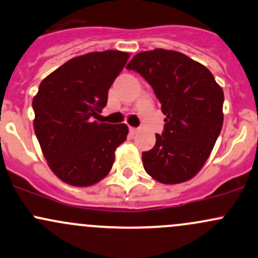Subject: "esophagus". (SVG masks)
<instances>
[{
	"instance_id": "1",
	"label": "esophagus",
	"mask_w": 258,
	"mask_h": 258,
	"mask_svg": "<svg viewBox=\"0 0 258 258\" xmlns=\"http://www.w3.org/2000/svg\"><path fill=\"white\" fill-rule=\"evenodd\" d=\"M137 131H138V130L136 128V127H130V132H131L132 135L137 134Z\"/></svg>"
}]
</instances>
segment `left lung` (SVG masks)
I'll list each match as a JSON object with an SVG mask.
<instances>
[{
  "instance_id": "obj_1",
  "label": "left lung",
  "mask_w": 258,
  "mask_h": 258,
  "mask_svg": "<svg viewBox=\"0 0 258 258\" xmlns=\"http://www.w3.org/2000/svg\"><path fill=\"white\" fill-rule=\"evenodd\" d=\"M152 86L165 115L164 131L143 152L145 170L163 184L189 180L220 135L224 91L210 70L174 50L141 51L127 64Z\"/></svg>"
}]
</instances>
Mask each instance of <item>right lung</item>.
<instances>
[{"label":"right lung","mask_w":258,"mask_h":258,"mask_svg":"<svg viewBox=\"0 0 258 258\" xmlns=\"http://www.w3.org/2000/svg\"><path fill=\"white\" fill-rule=\"evenodd\" d=\"M130 54L93 51L75 56L40 83L33 97L34 132L51 172L74 186H90L108 174L128 127L94 121Z\"/></svg>","instance_id":"right-lung-1"}]
</instances>
